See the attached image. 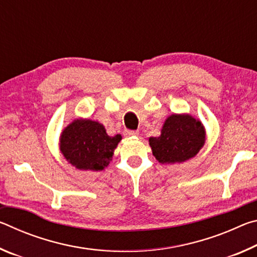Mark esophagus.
I'll return each instance as SVG.
<instances>
[{
  "label": "esophagus",
  "mask_w": 257,
  "mask_h": 257,
  "mask_svg": "<svg viewBox=\"0 0 257 257\" xmlns=\"http://www.w3.org/2000/svg\"><path fill=\"white\" fill-rule=\"evenodd\" d=\"M138 132H135V130H124V136L127 137H134V136H138Z\"/></svg>",
  "instance_id": "obj_1"
}]
</instances>
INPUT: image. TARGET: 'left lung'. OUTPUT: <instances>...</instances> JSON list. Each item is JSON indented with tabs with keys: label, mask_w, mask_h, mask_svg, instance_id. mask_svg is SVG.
Returning <instances> with one entry per match:
<instances>
[{
	"label": "left lung",
	"mask_w": 257,
	"mask_h": 257,
	"mask_svg": "<svg viewBox=\"0 0 257 257\" xmlns=\"http://www.w3.org/2000/svg\"><path fill=\"white\" fill-rule=\"evenodd\" d=\"M206 132L201 120L188 113H173L165 119L159 137L149 139L152 153L162 164L186 162L205 144Z\"/></svg>",
	"instance_id": "1"
}]
</instances>
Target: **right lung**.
I'll list each match as a JSON object with an SVG mask.
<instances>
[{"mask_svg": "<svg viewBox=\"0 0 257 257\" xmlns=\"http://www.w3.org/2000/svg\"><path fill=\"white\" fill-rule=\"evenodd\" d=\"M121 135L108 136L98 121L78 118L62 130L59 138L60 152L78 170L102 171L112 161Z\"/></svg>", "mask_w": 257, "mask_h": 257, "instance_id": "1", "label": "right lung"}]
</instances>
